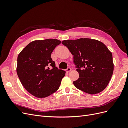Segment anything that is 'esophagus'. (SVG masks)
I'll use <instances>...</instances> for the list:
<instances>
[{
	"label": "esophagus",
	"instance_id": "34e87169",
	"mask_svg": "<svg viewBox=\"0 0 128 128\" xmlns=\"http://www.w3.org/2000/svg\"><path fill=\"white\" fill-rule=\"evenodd\" d=\"M71 70H72V68H70V67H68L66 69V71L67 72H69L71 71Z\"/></svg>",
	"mask_w": 128,
	"mask_h": 128
}]
</instances>
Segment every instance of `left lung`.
Wrapping results in <instances>:
<instances>
[{"instance_id": "8db88e82", "label": "left lung", "mask_w": 128, "mask_h": 128, "mask_svg": "<svg viewBox=\"0 0 128 128\" xmlns=\"http://www.w3.org/2000/svg\"><path fill=\"white\" fill-rule=\"evenodd\" d=\"M74 56V64L79 73L75 86L87 94H99L106 88L113 75L112 53L102 42L90 38L62 42Z\"/></svg>"}]
</instances>
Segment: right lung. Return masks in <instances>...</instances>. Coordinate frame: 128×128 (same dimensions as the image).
I'll return each mask as SVG.
<instances>
[{"mask_svg": "<svg viewBox=\"0 0 128 128\" xmlns=\"http://www.w3.org/2000/svg\"><path fill=\"white\" fill-rule=\"evenodd\" d=\"M61 42L55 39L34 40L26 45L18 56V78L26 90L36 97H47L59 88L66 72L58 69L51 56Z\"/></svg>", "mask_w": 128, "mask_h": 128, "instance_id": "1", "label": "right lung"}]
</instances>
